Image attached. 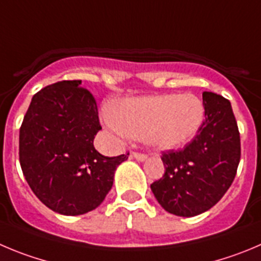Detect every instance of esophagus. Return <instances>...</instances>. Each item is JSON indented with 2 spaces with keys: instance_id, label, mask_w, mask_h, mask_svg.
Returning <instances> with one entry per match:
<instances>
[{
  "instance_id": "esophagus-1",
  "label": "esophagus",
  "mask_w": 261,
  "mask_h": 261,
  "mask_svg": "<svg viewBox=\"0 0 261 261\" xmlns=\"http://www.w3.org/2000/svg\"><path fill=\"white\" fill-rule=\"evenodd\" d=\"M133 157L136 158L138 161H144L147 160L148 155L145 153H139V152H133Z\"/></svg>"
}]
</instances>
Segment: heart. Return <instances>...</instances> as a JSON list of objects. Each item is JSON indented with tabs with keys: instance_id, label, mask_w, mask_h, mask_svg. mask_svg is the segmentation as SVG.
I'll return each mask as SVG.
<instances>
[{
	"instance_id": "heart-1",
	"label": "heart",
	"mask_w": 261,
	"mask_h": 261,
	"mask_svg": "<svg viewBox=\"0 0 261 261\" xmlns=\"http://www.w3.org/2000/svg\"><path fill=\"white\" fill-rule=\"evenodd\" d=\"M203 118V104L192 94L133 97L121 101L116 111L104 112L107 126L117 135L143 138L160 149H174L191 142Z\"/></svg>"
}]
</instances>
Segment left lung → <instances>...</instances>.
<instances>
[{
  "mask_svg": "<svg viewBox=\"0 0 261 261\" xmlns=\"http://www.w3.org/2000/svg\"><path fill=\"white\" fill-rule=\"evenodd\" d=\"M204 121L182 149L162 152L165 174L150 184L158 203L177 216L199 215L215 206L232 186L241 160V139L230 101L202 94Z\"/></svg>",
  "mask_w": 261,
  "mask_h": 261,
  "instance_id": "obj_1",
  "label": "left lung"
}]
</instances>
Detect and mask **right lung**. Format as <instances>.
<instances>
[{
	"instance_id": "add662e5",
	"label": "right lung",
	"mask_w": 261,
	"mask_h": 261,
	"mask_svg": "<svg viewBox=\"0 0 261 261\" xmlns=\"http://www.w3.org/2000/svg\"><path fill=\"white\" fill-rule=\"evenodd\" d=\"M81 81H60L33 95L19 133V161L28 186L62 215L96 208L126 154L106 157L94 147L101 130L95 97Z\"/></svg>"
}]
</instances>
